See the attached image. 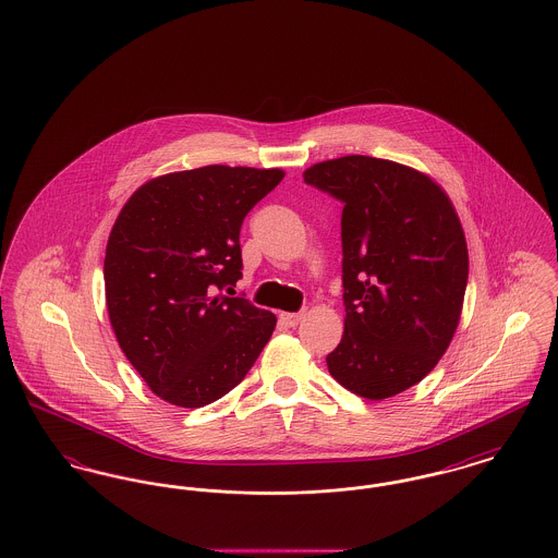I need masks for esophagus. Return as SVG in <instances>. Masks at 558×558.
I'll return each instance as SVG.
<instances>
[{"label":"esophagus","instance_id":"esophagus-1","mask_svg":"<svg viewBox=\"0 0 558 558\" xmlns=\"http://www.w3.org/2000/svg\"><path fill=\"white\" fill-rule=\"evenodd\" d=\"M280 319H282V324H287V326H296V324L303 319V312H296V314H280Z\"/></svg>","mask_w":558,"mask_h":558}]
</instances>
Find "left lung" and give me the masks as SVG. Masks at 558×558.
Listing matches in <instances>:
<instances>
[{"instance_id": "obj_1", "label": "left lung", "mask_w": 558, "mask_h": 558, "mask_svg": "<svg viewBox=\"0 0 558 558\" xmlns=\"http://www.w3.org/2000/svg\"><path fill=\"white\" fill-rule=\"evenodd\" d=\"M343 203L345 332L328 372L351 393L393 398L437 366L458 328L469 251L448 194L393 160L349 155L303 173Z\"/></svg>"}]
</instances>
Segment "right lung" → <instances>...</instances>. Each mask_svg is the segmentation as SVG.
<instances>
[{
  "label": "right lung",
  "instance_id": "right-lung-1",
  "mask_svg": "<svg viewBox=\"0 0 558 558\" xmlns=\"http://www.w3.org/2000/svg\"><path fill=\"white\" fill-rule=\"evenodd\" d=\"M284 178L280 169L209 165L137 187L105 257L108 318L153 393L203 408L230 393L264 351L276 316L232 294L240 228Z\"/></svg>",
  "mask_w": 558,
  "mask_h": 558
}]
</instances>
